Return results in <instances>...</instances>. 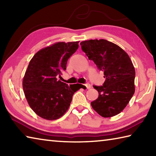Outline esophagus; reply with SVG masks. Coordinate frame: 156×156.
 <instances>
[{"instance_id": "34e87169", "label": "esophagus", "mask_w": 156, "mask_h": 156, "mask_svg": "<svg viewBox=\"0 0 156 156\" xmlns=\"http://www.w3.org/2000/svg\"><path fill=\"white\" fill-rule=\"evenodd\" d=\"M84 86L86 87V88L87 89H89L91 88V85H90V84H89V83H87V84H84Z\"/></svg>"}]
</instances>
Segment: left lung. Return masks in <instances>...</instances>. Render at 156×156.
I'll use <instances>...</instances> for the list:
<instances>
[{"instance_id":"obj_1","label":"left lung","mask_w":156,"mask_h":156,"mask_svg":"<svg viewBox=\"0 0 156 156\" xmlns=\"http://www.w3.org/2000/svg\"><path fill=\"white\" fill-rule=\"evenodd\" d=\"M80 45L105 78L103 85L94 86L99 96L91 102L92 108L104 118L118 114L135 92L136 72L130 58L121 47L104 39L84 41Z\"/></svg>"}]
</instances>
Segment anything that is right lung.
<instances>
[{
  "label": "right lung",
  "mask_w": 156,
  "mask_h": 156,
  "mask_svg": "<svg viewBox=\"0 0 156 156\" xmlns=\"http://www.w3.org/2000/svg\"><path fill=\"white\" fill-rule=\"evenodd\" d=\"M79 41L58 42L36 53L29 63L23 88L30 107L37 115L48 120L58 119L68 110L75 89L58 80L66 70L70 56L78 48Z\"/></svg>",
  "instance_id": "1"
}]
</instances>
